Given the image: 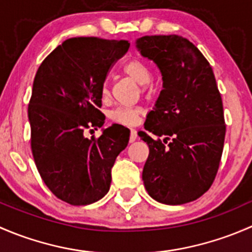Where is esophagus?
<instances>
[{
	"mask_svg": "<svg viewBox=\"0 0 252 252\" xmlns=\"http://www.w3.org/2000/svg\"><path fill=\"white\" fill-rule=\"evenodd\" d=\"M136 138H138V134H136V130H135V129H130V136H129V141L134 142V141L136 140Z\"/></svg>",
	"mask_w": 252,
	"mask_h": 252,
	"instance_id": "34e87169",
	"label": "esophagus"
}]
</instances>
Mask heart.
I'll use <instances>...</instances> for the list:
<instances>
[{"instance_id":"1","label":"heart","mask_w":252,"mask_h":252,"mask_svg":"<svg viewBox=\"0 0 252 252\" xmlns=\"http://www.w3.org/2000/svg\"><path fill=\"white\" fill-rule=\"evenodd\" d=\"M124 73L129 78L133 79L139 85H147L152 79V73L150 68L140 60H131L124 65ZM145 88V86H144ZM101 96L107 98L110 96V88L108 83L105 81L101 88ZM142 113L139 107H117L111 112V119L122 126H135L139 122V117Z\"/></svg>"}]
</instances>
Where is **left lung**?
I'll list each match as a JSON object with an SVG mask.
<instances>
[{
  "label": "left lung",
  "instance_id": "obj_1",
  "mask_svg": "<svg viewBox=\"0 0 252 252\" xmlns=\"http://www.w3.org/2000/svg\"><path fill=\"white\" fill-rule=\"evenodd\" d=\"M141 56L154 61L163 81L154 111L141 131L150 154L142 171L145 189L156 201L183 205L212 185L225 136L220 90L210 63L192 42L179 35L136 40Z\"/></svg>",
  "mask_w": 252,
  "mask_h": 252
}]
</instances>
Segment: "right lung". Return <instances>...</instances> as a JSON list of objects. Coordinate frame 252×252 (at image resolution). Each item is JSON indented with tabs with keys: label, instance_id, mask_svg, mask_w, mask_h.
<instances>
[{
	"label": "right lung",
	"instance_id": "1",
	"mask_svg": "<svg viewBox=\"0 0 252 252\" xmlns=\"http://www.w3.org/2000/svg\"><path fill=\"white\" fill-rule=\"evenodd\" d=\"M129 46L126 40L72 37L42 61L35 75L28 107L32 157L46 187L67 204L102 199L114 161L128 145L118 124L100 138L88 139L85 130L105 123L101 88Z\"/></svg>",
	"mask_w": 252,
	"mask_h": 252
}]
</instances>
